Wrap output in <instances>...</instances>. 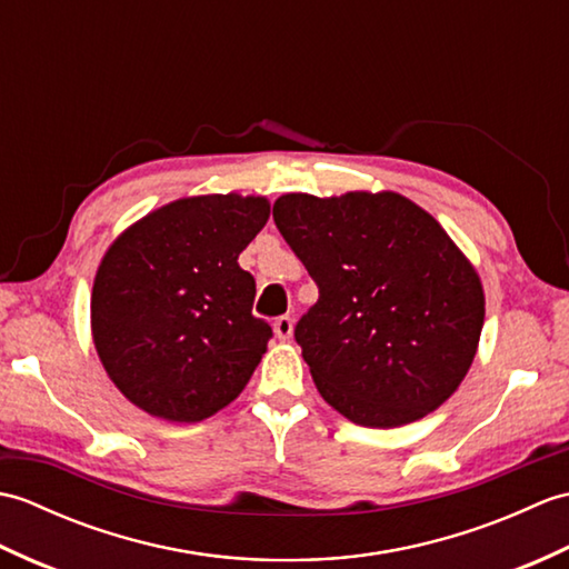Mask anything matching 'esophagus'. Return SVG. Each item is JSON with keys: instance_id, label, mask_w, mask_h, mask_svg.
<instances>
[{"instance_id": "34e87169", "label": "esophagus", "mask_w": 569, "mask_h": 569, "mask_svg": "<svg viewBox=\"0 0 569 569\" xmlns=\"http://www.w3.org/2000/svg\"><path fill=\"white\" fill-rule=\"evenodd\" d=\"M273 332H276V337L278 340H291L293 337V320L288 318V316H281V318H276V322H273Z\"/></svg>"}]
</instances>
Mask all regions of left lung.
Masks as SVG:
<instances>
[{
  "instance_id": "1",
  "label": "left lung",
  "mask_w": 569,
  "mask_h": 569,
  "mask_svg": "<svg viewBox=\"0 0 569 569\" xmlns=\"http://www.w3.org/2000/svg\"><path fill=\"white\" fill-rule=\"evenodd\" d=\"M273 222L318 283L296 342L325 401L365 428L440 408L485 325L481 278L440 222L393 190L286 192Z\"/></svg>"
}]
</instances>
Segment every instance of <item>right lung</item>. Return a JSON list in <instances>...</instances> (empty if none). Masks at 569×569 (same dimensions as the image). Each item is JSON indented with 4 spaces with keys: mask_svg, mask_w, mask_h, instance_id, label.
I'll return each mask as SVG.
<instances>
[{
    "mask_svg": "<svg viewBox=\"0 0 569 569\" xmlns=\"http://www.w3.org/2000/svg\"><path fill=\"white\" fill-rule=\"evenodd\" d=\"M263 196H192L143 214L98 266L90 328L127 401L168 422L214 416L244 391L271 340L251 316L239 253L269 222Z\"/></svg>",
    "mask_w": 569,
    "mask_h": 569,
    "instance_id": "obj_1",
    "label": "right lung"
}]
</instances>
